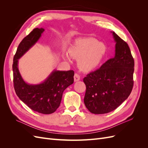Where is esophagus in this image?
Here are the masks:
<instances>
[{
	"instance_id": "34e87169",
	"label": "esophagus",
	"mask_w": 148,
	"mask_h": 148,
	"mask_svg": "<svg viewBox=\"0 0 148 148\" xmlns=\"http://www.w3.org/2000/svg\"><path fill=\"white\" fill-rule=\"evenodd\" d=\"M80 79V76L78 73H75L74 75V80L75 82H78Z\"/></svg>"
}]
</instances>
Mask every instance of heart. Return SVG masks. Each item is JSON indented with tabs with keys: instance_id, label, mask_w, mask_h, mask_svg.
Masks as SVG:
<instances>
[{
	"instance_id": "b5f03b06",
	"label": "heart",
	"mask_w": 148,
	"mask_h": 148,
	"mask_svg": "<svg viewBox=\"0 0 148 148\" xmlns=\"http://www.w3.org/2000/svg\"><path fill=\"white\" fill-rule=\"evenodd\" d=\"M106 52V47L93 38L80 39L75 42L69 51L71 57L78 60L82 70L88 71L100 64Z\"/></svg>"
}]
</instances>
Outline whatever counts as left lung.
<instances>
[{"label": "left lung", "instance_id": "8db88e82", "mask_svg": "<svg viewBox=\"0 0 148 148\" xmlns=\"http://www.w3.org/2000/svg\"><path fill=\"white\" fill-rule=\"evenodd\" d=\"M115 53L99 69L83 78L86 85L84 102L90 112L113 111L126 100L133 86L135 62L128 44L114 32Z\"/></svg>", "mask_w": 148, "mask_h": 148}]
</instances>
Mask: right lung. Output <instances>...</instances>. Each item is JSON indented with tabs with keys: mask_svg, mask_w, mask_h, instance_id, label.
Wrapping results in <instances>:
<instances>
[{
	"mask_svg": "<svg viewBox=\"0 0 148 148\" xmlns=\"http://www.w3.org/2000/svg\"><path fill=\"white\" fill-rule=\"evenodd\" d=\"M44 31L43 28H34L20 43L13 57V85L18 97L30 109L50 114L59 107L65 89L73 83L74 71L53 70L42 83L29 84L22 78L18 68V59L38 41Z\"/></svg>",
	"mask_w": 148,
	"mask_h": 148,
	"instance_id": "add662e5",
	"label": "right lung"
}]
</instances>
